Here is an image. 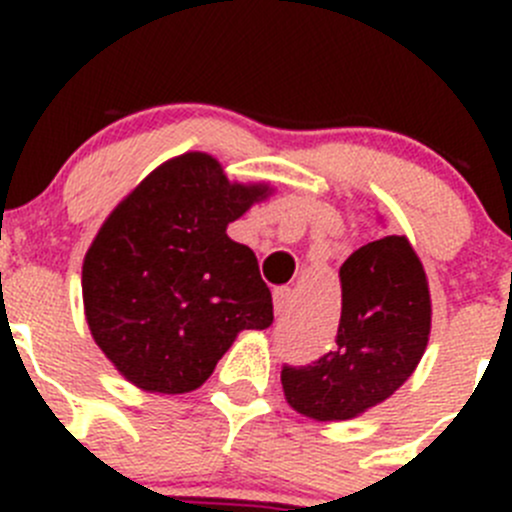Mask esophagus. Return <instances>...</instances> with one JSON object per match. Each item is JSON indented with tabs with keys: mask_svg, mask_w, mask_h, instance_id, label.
I'll use <instances>...</instances> for the list:
<instances>
[{
	"mask_svg": "<svg viewBox=\"0 0 512 512\" xmlns=\"http://www.w3.org/2000/svg\"><path fill=\"white\" fill-rule=\"evenodd\" d=\"M272 297H275V314H277V317H282V314H285L287 307H289V289L287 287H277Z\"/></svg>",
	"mask_w": 512,
	"mask_h": 512,
	"instance_id": "esophagus-1",
	"label": "esophagus"
}]
</instances>
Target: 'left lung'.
I'll return each mask as SVG.
<instances>
[{
    "mask_svg": "<svg viewBox=\"0 0 512 512\" xmlns=\"http://www.w3.org/2000/svg\"><path fill=\"white\" fill-rule=\"evenodd\" d=\"M339 280L334 349L307 366L282 369L287 404L314 421H349L389 399L416 371L431 334L426 270L406 235L359 247Z\"/></svg>",
    "mask_w": 512,
    "mask_h": 512,
    "instance_id": "8db88e82",
    "label": "left lung"
}]
</instances>
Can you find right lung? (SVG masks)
<instances>
[{
	"label": "right lung",
	"instance_id": "1",
	"mask_svg": "<svg viewBox=\"0 0 512 512\" xmlns=\"http://www.w3.org/2000/svg\"><path fill=\"white\" fill-rule=\"evenodd\" d=\"M272 193L230 183L208 153L148 173L96 232L81 270L91 337L126 381L151 394L203 386L242 329L272 324L255 252L227 225Z\"/></svg>",
	"mask_w": 512,
	"mask_h": 512
}]
</instances>
